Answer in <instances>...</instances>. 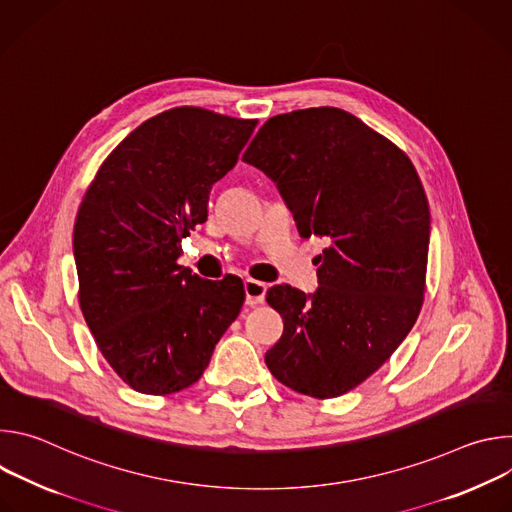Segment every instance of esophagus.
Instances as JSON below:
<instances>
[{
  "label": "esophagus",
  "instance_id": "esophagus-1",
  "mask_svg": "<svg viewBox=\"0 0 512 512\" xmlns=\"http://www.w3.org/2000/svg\"><path fill=\"white\" fill-rule=\"evenodd\" d=\"M245 304L247 306H257L263 304L265 294H267V285L257 279H245Z\"/></svg>",
  "mask_w": 512,
  "mask_h": 512
}]
</instances>
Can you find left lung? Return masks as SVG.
I'll return each mask as SVG.
<instances>
[{
	"label": "left lung",
	"instance_id": "8db88e82",
	"mask_svg": "<svg viewBox=\"0 0 512 512\" xmlns=\"http://www.w3.org/2000/svg\"><path fill=\"white\" fill-rule=\"evenodd\" d=\"M294 212L302 237H326L314 294L273 285L283 318L267 350L271 375L330 399L369 379L413 328L429 249V206L409 158L336 107L263 123L243 154Z\"/></svg>",
	"mask_w": 512,
	"mask_h": 512
}]
</instances>
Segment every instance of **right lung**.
Here are the masks:
<instances>
[{
    "mask_svg": "<svg viewBox=\"0 0 512 512\" xmlns=\"http://www.w3.org/2000/svg\"><path fill=\"white\" fill-rule=\"evenodd\" d=\"M255 125L200 107L164 111L117 145L81 202V310L111 369L139 393L194 385L241 312L243 283L202 279L176 259Z\"/></svg>",
    "mask_w": 512,
    "mask_h": 512,
    "instance_id": "right-lung-1",
    "label": "right lung"
}]
</instances>
